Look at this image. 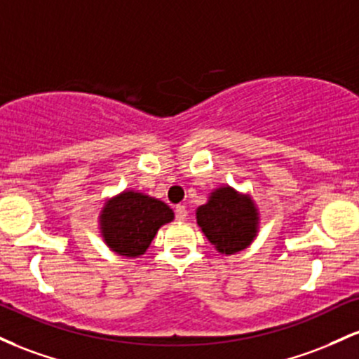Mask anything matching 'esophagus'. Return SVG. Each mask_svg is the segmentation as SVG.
Listing matches in <instances>:
<instances>
[{
	"mask_svg": "<svg viewBox=\"0 0 359 359\" xmlns=\"http://www.w3.org/2000/svg\"><path fill=\"white\" fill-rule=\"evenodd\" d=\"M188 217V210L184 205H176V219L184 220Z\"/></svg>",
	"mask_w": 359,
	"mask_h": 359,
	"instance_id": "obj_1",
	"label": "esophagus"
}]
</instances>
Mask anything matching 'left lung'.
I'll return each mask as SVG.
<instances>
[{"label":"left lung","instance_id":"left-lung-1","mask_svg":"<svg viewBox=\"0 0 359 359\" xmlns=\"http://www.w3.org/2000/svg\"><path fill=\"white\" fill-rule=\"evenodd\" d=\"M196 224L220 255L249 248L259 231V212L249 195L220 187L196 208Z\"/></svg>","mask_w":359,"mask_h":359}]
</instances>
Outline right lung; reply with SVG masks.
<instances>
[{"label":"right lung","instance_id":"add662e5","mask_svg":"<svg viewBox=\"0 0 359 359\" xmlns=\"http://www.w3.org/2000/svg\"><path fill=\"white\" fill-rule=\"evenodd\" d=\"M172 219L175 212L164 201L126 190L104 201L98 222L104 244L111 251L123 257H140L159 229Z\"/></svg>","mask_w":359,"mask_h":359}]
</instances>
